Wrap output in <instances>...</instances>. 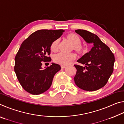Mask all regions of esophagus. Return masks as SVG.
<instances>
[{
  "label": "esophagus",
  "instance_id": "esophagus-1",
  "mask_svg": "<svg viewBox=\"0 0 124 124\" xmlns=\"http://www.w3.org/2000/svg\"><path fill=\"white\" fill-rule=\"evenodd\" d=\"M66 66H65V65H62L61 66L62 68H66Z\"/></svg>",
  "mask_w": 124,
  "mask_h": 124
}]
</instances>
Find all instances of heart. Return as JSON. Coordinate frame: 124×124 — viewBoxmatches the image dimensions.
<instances>
[{"instance_id": "1", "label": "heart", "mask_w": 124, "mask_h": 124, "mask_svg": "<svg viewBox=\"0 0 124 124\" xmlns=\"http://www.w3.org/2000/svg\"><path fill=\"white\" fill-rule=\"evenodd\" d=\"M67 38L74 45V48L78 50H80L81 40L77 35L75 34H70L67 36ZM58 40L56 39L52 42L51 45V50L52 51H56L57 50ZM76 58V54L74 53H64L61 52L56 54L54 57V61L57 63L61 65H67Z\"/></svg>"}]
</instances>
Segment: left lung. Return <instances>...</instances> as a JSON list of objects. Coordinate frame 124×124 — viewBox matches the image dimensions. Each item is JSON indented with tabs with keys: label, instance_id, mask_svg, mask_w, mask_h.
Instances as JSON below:
<instances>
[{
	"label": "left lung",
	"instance_id": "1",
	"mask_svg": "<svg viewBox=\"0 0 124 124\" xmlns=\"http://www.w3.org/2000/svg\"><path fill=\"white\" fill-rule=\"evenodd\" d=\"M75 32L86 43L92 44V47L77 61L85 64L84 67L74 64L77 69L74 78L75 83L85 91H96L106 84L112 74L115 62L114 54L96 34L83 29H77Z\"/></svg>",
	"mask_w": 124,
	"mask_h": 124
}]
</instances>
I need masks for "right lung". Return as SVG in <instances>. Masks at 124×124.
<instances>
[{
    "label": "right lung",
    "mask_w": 124,
    "mask_h": 124,
    "mask_svg": "<svg viewBox=\"0 0 124 124\" xmlns=\"http://www.w3.org/2000/svg\"><path fill=\"white\" fill-rule=\"evenodd\" d=\"M63 29H41L31 34L22 43L15 58L14 70L21 85L32 95H39L51 86L54 75L61 68L52 63L42 69V62H50V47Z\"/></svg>",
    "instance_id": "right-lung-1"
}]
</instances>
